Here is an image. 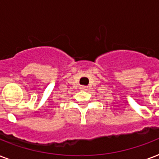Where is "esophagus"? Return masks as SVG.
Listing matches in <instances>:
<instances>
[{"instance_id":"1","label":"esophagus","mask_w":159,"mask_h":159,"mask_svg":"<svg viewBox=\"0 0 159 159\" xmlns=\"http://www.w3.org/2000/svg\"><path fill=\"white\" fill-rule=\"evenodd\" d=\"M87 88V87H86V86H81V89L82 90H86Z\"/></svg>"}]
</instances>
